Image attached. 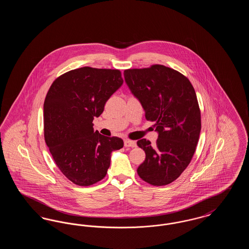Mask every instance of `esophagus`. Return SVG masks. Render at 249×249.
Returning a JSON list of instances; mask_svg holds the SVG:
<instances>
[{
	"instance_id": "34e87169",
	"label": "esophagus",
	"mask_w": 249,
	"mask_h": 249,
	"mask_svg": "<svg viewBox=\"0 0 249 249\" xmlns=\"http://www.w3.org/2000/svg\"><path fill=\"white\" fill-rule=\"evenodd\" d=\"M124 145L126 147H135L136 146V142L131 141V140H125L124 141Z\"/></svg>"
}]
</instances>
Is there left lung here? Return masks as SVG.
Here are the masks:
<instances>
[{
    "label": "left lung",
    "mask_w": 249,
    "mask_h": 249,
    "mask_svg": "<svg viewBox=\"0 0 249 249\" xmlns=\"http://www.w3.org/2000/svg\"><path fill=\"white\" fill-rule=\"evenodd\" d=\"M124 77L159 132L155 145L145 139L137 142L145 153L138 176L150 185L165 186L180 177L196 150L201 128L196 92L184 74L160 64L125 70Z\"/></svg>",
    "instance_id": "8db88e82"
}]
</instances>
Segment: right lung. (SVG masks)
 Returning <instances> with one entry per match:
<instances>
[{"label":"right lung","mask_w":249,"mask_h":249,"mask_svg":"<svg viewBox=\"0 0 249 249\" xmlns=\"http://www.w3.org/2000/svg\"><path fill=\"white\" fill-rule=\"evenodd\" d=\"M123 84L121 71L82 67L61 74L44 103L45 141L60 172L73 184L91 186L107 176L112 151L123 147L119 137L93 130V119Z\"/></svg>","instance_id":"right-lung-1"}]
</instances>
